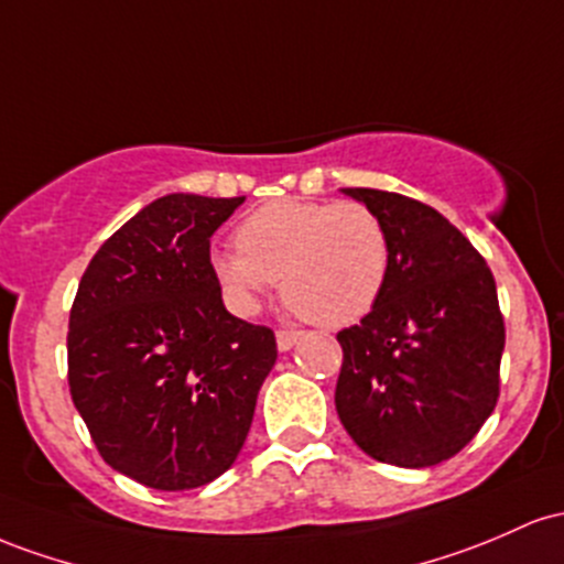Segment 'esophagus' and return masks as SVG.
<instances>
[{"label": "esophagus", "mask_w": 564, "mask_h": 564, "mask_svg": "<svg viewBox=\"0 0 564 564\" xmlns=\"http://www.w3.org/2000/svg\"><path fill=\"white\" fill-rule=\"evenodd\" d=\"M301 338H303L301 330H276V346H280V351L293 349Z\"/></svg>", "instance_id": "obj_1"}]
</instances>
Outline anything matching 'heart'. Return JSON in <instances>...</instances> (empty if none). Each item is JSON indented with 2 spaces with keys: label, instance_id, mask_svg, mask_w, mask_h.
I'll return each mask as SVG.
<instances>
[{
  "label": "heart",
  "instance_id": "obj_1",
  "mask_svg": "<svg viewBox=\"0 0 564 564\" xmlns=\"http://www.w3.org/2000/svg\"><path fill=\"white\" fill-rule=\"evenodd\" d=\"M234 245L213 252L210 269L242 314L280 280L282 299L308 322L354 325L376 308L389 280V234L362 202L271 199L237 226Z\"/></svg>",
  "mask_w": 564,
  "mask_h": 564
}]
</instances>
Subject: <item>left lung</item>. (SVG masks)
<instances>
[{"label":"left lung","mask_w":564,"mask_h":564,"mask_svg":"<svg viewBox=\"0 0 564 564\" xmlns=\"http://www.w3.org/2000/svg\"><path fill=\"white\" fill-rule=\"evenodd\" d=\"M383 220L381 301L338 333L335 410L370 458L423 469L453 458L496 410L503 316L492 271L445 215L378 188H344Z\"/></svg>","instance_id":"left-lung-1"}]
</instances>
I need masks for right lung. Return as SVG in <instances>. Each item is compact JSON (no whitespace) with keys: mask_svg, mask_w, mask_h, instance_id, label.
<instances>
[{"mask_svg":"<svg viewBox=\"0 0 564 564\" xmlns=\"http://www.w3.org/2000/svg\"><path fill=\"white\" fill-rule=\"evenodd\" d=\"M245 197L167 194L113 231L68 314V389L100 458L154 490L220 477L276 362L274 330L226 312L210 237Z\"/></svg>","mask_w":564,"mask_h":564,"instance_id":"right-lung-1","label":"right lung"}]
</instances>
